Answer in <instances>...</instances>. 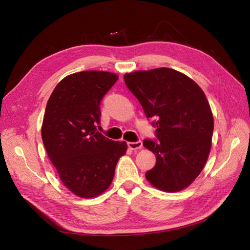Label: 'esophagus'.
Wrapping results in <instances>:
<instances>
[{
  "mask_svg": "<svg viewBox=\"0 0 250 250\" xmlns=\"http://www.w3.org/2000/svg\"><path fill=\"white\" fill-rule=\"evenodd\" d=\"M127 146H129L131 149H139L142 147V141L127 142Z\"/></svg>",
  "mask_w": 250,
  "mask_h": 250,
  "instance_id": "34e87169",
  "label": "esophagus"
}]
</instances>
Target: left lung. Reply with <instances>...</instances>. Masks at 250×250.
<instances>
[{
    "label": "left lung",
    "instance_id": "8db88e82",
    "mask_svg": "<svg viewBox=\"0 0 250 250\" xmlns=\"http://www.w3.org/2000/svg\"><path fill=\"white\" fill-rule=\"evenodd\" d=\"M124 78L146 118H155L158 141L144 140L156 155L146 180L160 190L184 189L201 173L211 147L213 117L204 92L191 78L169 68L135 71Z\"/></svg>",
    "mask_w": 250,
    "mask_h": 250
}]
</instances>
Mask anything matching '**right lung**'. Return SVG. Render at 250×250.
I'll return each mask as SVG.
<instances>
[{
    "instance_id": "add662e5",
    "label": "right lung",
    "mask_w": 250,
    "mask_h": 250,
    "mask_svg": "<svg viewBox=\"0 0 250 250\" xmlns=\"http://www.w3.org/2000/svg\"><path fill=\"white\" fill-rule=\"evenodd\" d=\"M118 80L104 71H82L66 76L50 95L42 139L60 179L74 195L93 198L108 189L125 141L97 132L101 102Z\"/></svg>"
}]
</instances>
